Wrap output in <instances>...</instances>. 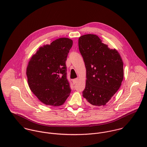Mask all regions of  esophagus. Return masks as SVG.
<instances>
[{
  "mask_svg": "<svg viewBox=\"0 0 147 147\" xmlns=\"http://www.w3.org/2000/svg\"><path fill=\"white\" fill-rule=\"evenodd\" d=\"M78 78L75 79H74V80H72V82H73V83L74 84H76V83H78Z\"/></svg>",
  "mask_w": 147,
  "mask_h": 147,
  "instance_id": "obj_1",
  "label": "esophagus"
}]
</instances>
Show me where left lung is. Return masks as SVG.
I'll use <instances>...</instances> for the list:
<instances>
[{"instance_id":"1","label":"left lung","mask_w":147,"mask_h":147,"mask_svg":"<svg viewBox=\"0 0 147 147\" xmlns=\"http://www.w3.org/2000/svg\"><path fill=\"white\" fill-rule=\"evenodd\" d=\"M79 49L86 71L83 96L90 104L104 106L120 88L123 79V63L115 49H110L94 34L79 38Z\"/></svg>"}]
</instances>
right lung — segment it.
Masks as SVG:
<instances>
[{"label":"right lung","instance_id":"1","mask_svg":"<svg viewBox=\"0 0 147 147\" xmlns=\"http://www.w3.org/2000/svg\"><path fill=\"white\" fill-rule=\"evenodd\" d=\"M72 44L68 38H58L41 47L29 62V86L44 104L61 106L69 96L71 89L67 79L65 61Z\"/></svg>","mask_w":147,"mask_h":147}]
</instances>
